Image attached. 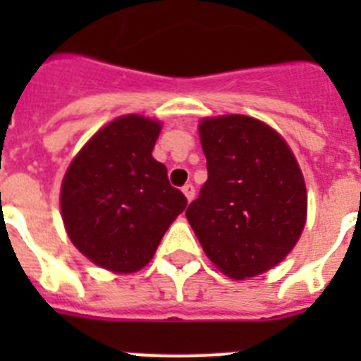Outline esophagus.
Returning a JSON list of instances; mask_svg holds the SVG:
<instances>
[{"label": "esophagus", "instance_id": "obj_1", "mask_svg": "<svg viewBox=\"0 0 361 361\" xmlns=\"http://www.w3.org/2000/svg\"><path fill=\"white\" fill-rule=\"evenodd\" d=\"M181 191L185 195L187 202H191L192 198H195V187H192V183H185V185L181 187Z\"/></svg>", "mask_w": 361, "mask_h": 361}]
</instances>
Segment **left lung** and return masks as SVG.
Masks as SVG:
<instances>
[{
    "mask_svg": "<svg viewBox=\"0 0 361 361\" xmlns=\"http://www.w3.org/2000/svg\"><path fill=\"white\" fill-rule=\"evenodd\" d=\"M208 181L185 217L206 257L236 281L275 268L307 221L302 169L283 136L243 114L198 123Z\"/></svg>",
    "mask_w": 361,
    "mask_h": 361,
    "instance_id": "1",
    "label": "left lung"
}]
</instances>
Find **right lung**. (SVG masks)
<instances>
[{
    "label": "right lung",
    "mask_w": 361,
    "mask_h": 361,
    "mask_svg": "<svg viewBox=\"0 0 361 361\" xmlns=\"http://www.w3.org/2000/svg\"><path fill=\"white\" fill-rule=\"evenodd\" d=\"M163 123L125 114L95 133L65 170L59 208L73 245L99 268L135 274L185 209L153 146Z\"/></svg>",
    "instance_id": "right-lung-1"
}]
</instances>
